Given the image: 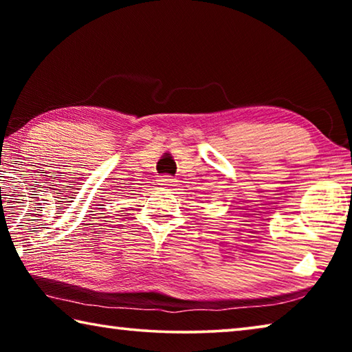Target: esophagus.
Segmentation results:
<instances>
[{
    "label": "esophagus",
    "instance_id": "obj_1",
    "mask_svg": "<svg viewBox=\"0 0 352 352\" xmlns=\"http://www.w3.org/2000/svg\"><path fill=\"white\" fill-rule=\"evenodd\" d=\"M160 182H162V184H166V186H174L177 180L170 175H162L160 177Z\"/></svg>",
    "mask_w": 352,
    "mask_h": 352
}]
</instances>
